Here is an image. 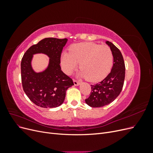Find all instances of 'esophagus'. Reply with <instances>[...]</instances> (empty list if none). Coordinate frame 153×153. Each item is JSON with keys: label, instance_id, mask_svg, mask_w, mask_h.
Returning <instances> with one entry per match:
<instances>
[{"label": "esophagus", "instance_id": "34e87169", "mask_svg": "<svg viewBox=\"0 0 153 153\" xmlns=\"http://www.w3.org/2000/svg\"><path fill=\"white\" fill-rule=\"evenodd\" d=\"M73 82H74V84H75V85H80V82H78L76 80H74Z\"/></svg>", "mask_w": 153, "mask_h": 153}]
</instances>
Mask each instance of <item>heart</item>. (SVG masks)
<instances>
[{"label": "heart", "instance_id": "heart-1", "mask_svg": "<svg viewBox=\"0 0 153 153\" xmlns=\"http://www.w3.org/2000/svg\"><path fill=\"white\" fill-rule=\"evenodd\" d=\"M113 53L107 45L93 43L73 45L69 53L64 52L61 62L67 73H71L80 62V75L90 82H98L106 76L113 65Z\"/></svg>", "mask_w": 153, "mask_h": 153}]
</instances>
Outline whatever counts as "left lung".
Masks as SVG:
<instances>
[{"label":"left lung","mask_w":153,"mask_h":153,"mask_svg":"<svg viewBox=\"0 0 153 153\" xmlns=\"http://www.w3.org/2000/svg\"><path fill=\"white\" fill-rule=\"evenodd\" d=\"M114 57V64L110 73L105 79L91 85L90 96L85 99L86 103L91 107H102L112 103L121 93L125 78V64L123 55L115 46L106 41Z\"/></svg>","instance_id":"8db88e82"}]
</instances>
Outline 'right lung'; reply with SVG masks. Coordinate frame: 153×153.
Listing matches in <instances>:
<instances>
[{"label":"right lung","instance_id":"add662e5","mask_svg":"<svg viewBox=\"0 0 153 153\" xmlns=\"http://www.w3.org/2000/svg\"><path fill=\"white\" fill-rule=\"evenodd\" d=\"M68 39L47 38L31 46L21 62L23 89L31 101L43 108H55L62 105L66 90L74 85L71 78L61 70L60 63L63 47ZM42 53L50 57L48 69L36 73L31 66L33 55Z\"/></svg>","mask_w":153,"mask_h":153}]
</instances>
